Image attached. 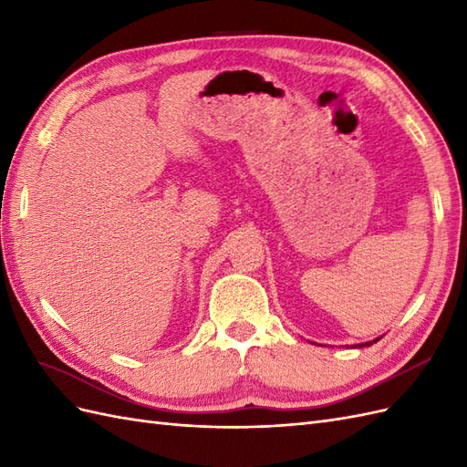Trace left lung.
<instances>
[{
	"mask_svg": "<svg viewBox=\"0 0 467 467\" xmlns=\"http://www.w3.org/2000/svg\"><path fill=\"white\" fill-rule=\"evenodd\" d=\"M376 341H378V338H376ZM376 341H374V343H376ZM366 345H372V343H366ZM360 347H364V345H360Z\"/></svg>",
	"mask_w": 467,
	"mask_h": 467,
	"instance_id": "1",
	"label": "left lung"
}]
</instances>
